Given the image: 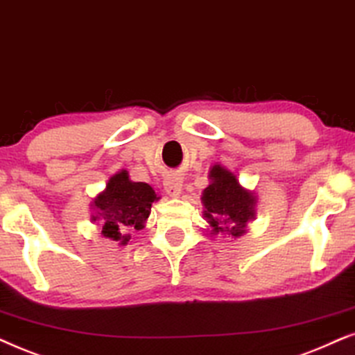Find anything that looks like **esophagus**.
I'll return each instance as SVG.
<instances>
[{"mask_svg":"<svg viewBox=\"0 0 355 355\" xmlns=\"http://www.w3.org/2000/svg\"><path fill=\"white\" fill-rule=\"evenodd\" d=\"M182 180L178 177H170L167 180L164 182V188H165V193H167L168 196L172 198H178L182 193Z\"/></svg>","mask_w":355,"mask_h":355,"instance_id":"34e87169","label":"esophagus"}]
</instances>
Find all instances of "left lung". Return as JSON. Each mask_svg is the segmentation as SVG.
I'll return each mask as SVG.
<instances>
[{"instance_id":"1","label":"left lung","mask_w":355,"mask_h":355,"mask_svg":"<svg viewBox=\"0 0 355 355\" xmlns=\"http://www.w3.org/2000/svg\"><path fill=\"white\" fill-rule=\"evenodd\" d=\"M211 185L202 191L205 217L214 232H227L232 237L245 234L247 222L254 217L253 193L240 187L237 177L229 170L214 165L209 173Z\"/></svg>"}]
</instances>
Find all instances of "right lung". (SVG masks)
<instances>
[{"label":"right lung","instance_id":"add662e5","mask_svg":"<svg viewBox=\"0 0 355 355\" xmlns=\"http://www.w3.org/2000/svg\"><path fill=\"white\" fill-rule=\"evenodd\" d=\"M155 200L157 195L148 183L131 182L128 172L121 170L108 180L107 190L94 200L98 214L92 219L101 220L103 237L125 245L130 240L125 230L143 229Z\"/></svg>","mask_w":355,"mask_h":355}]
</instances>
